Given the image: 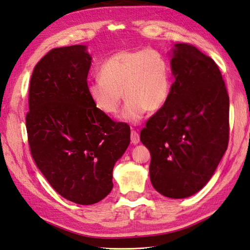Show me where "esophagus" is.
Instances as JSON below:
<instances>
[{
  "label": "esophagus",
  "instance_id": "esophagus-1",
  "mask_svg": "<svg viewBox=\"0 0 250 250\" xmlns=\"http://www.w3.org/2000/svg\"><path fill=\"white\" fill-rule=\"evenodd\" d=\"M130 141H131V144H134V145H137L140 141L139 134L136 130L130 131Z\"/></svg>",
  "mask_w": 250,
  "mask_h": 250
}]
</instances>
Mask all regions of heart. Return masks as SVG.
<instances>
[{
    "mask_svg": "<svg viewBox=\"0 0 250 250\" xmlns=\"http://www.w3.org/2000/svg\"><path fill=\"white\" fill-rule=\"evenodd\" d=\"M171 68L161 52L148 48L123 50L102 63L100 77L88 83V95L98 110L115 115L124 96L121 117L137 123L145 113L157 112L171 93Z\"/></svg>",
    "mask_w": 250,
    "mask_h": 250,
    "instance_id": "heart-1",
    "label": "heart"
}]
</instances>
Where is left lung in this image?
I'll use <instances>...</instances> for the list:
<instances>
[{
  "instance_id": "8db88e82",
  "label": "left lung",
  "mask_w": 250,
  "mask_h": 250,
  "mask_svg": "<svg viewBox=\"0 0 250 250\" xmlns=\"http://www.w3.org/2000/svg\"><path fill=\"white\" fill-rule=\"evenodd\" d=\"M171 67V93L141 129L140 140L151 154L155 190L180 199L209 182L227 151L229 98L218 65L192 44H175Z\"/></svg>"
}]
</instances>
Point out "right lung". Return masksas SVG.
Segmentation results:
<instances>
[{
	"instance_id": "add662e5",
	"label": "right lung",
	"mask_w": 250,
	"mask_h": 250,
	"mask_svg": "<svg viewBox=\"0 0 250 250\" xmlns=\"http://www.w3.org/2000/svg\"><path fill=\"white\" fill-rule=\"evenodd\" d=\"M84 45L49 51L34 68L26 128L31 155L50 185L78 205L102 200L113 188L115 162L130 143L129 126L93 104Z\"/></svg>"
}]
</instances>
